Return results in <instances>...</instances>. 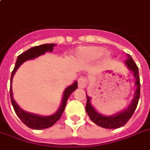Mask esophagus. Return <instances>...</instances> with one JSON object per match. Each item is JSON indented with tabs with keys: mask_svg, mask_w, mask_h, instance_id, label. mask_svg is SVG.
<instances>
[{
	"mask_svg": "<svg viewBox=\"0 0 150 150\" xmlns=\"http://www.w3.org/2000/svg\"><path fill=\"white\" fill-rule=\"evenodd\" d=\"M78 85H79V88L84 89L85 87L86 86V79L84 76L80 77L79 81H78Z\"/></svg>",
	"mask_w": 150,
	"mask_h": 150,
	"instance_id": "obj_1",
	"label": "esophagus"
}]
</instances>
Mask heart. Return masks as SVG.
Listing matches in <instances>:
<instances>
[{"label": "heart", "mask_w": 150, "mask_h": 150, "mask_svg": "<svg viewBox=\"0 0 150 150\" xmlns=\"http://www.w3.org/2000/svg\"><path fill=\"white\" fill-rule=\"evenodd\" d=\"M103 51L104 48L102 47H83L79 49L78 54L79 58L86 61H96L101 55L104 60H108L110 57V52Z\"/></svg>", "instance_id": "b5f03b06"}]
</instances>
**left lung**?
<instances>
[{"mask_svg": "<svg viewBox=\"0 0 150 150\" xmlns=\"http://www.w3.org/2000/svg\"><path fill=\"white\" fill-rule=\"evenodd\" d=\"M127 56H128V59L125 61V64L128 69L132 71L134 73V77L135 78V85L136 86V90L135 92V96L132 101L125 110L112 116H103L94 109V107L90 103V97L87 96L86 94L87 102L86 106V113L89 115V118L91 119V121L102 128L113 129V128H118L121 126H124L131 118V117L132 116V114H134L137 107L138 102H139L140 96V80L139 68L136 64L135 63V61L132 58V57L129 54H127Z\"/></svg>", "mask_w": 150, "mask_h": 150, "instance_id": "obj_1", "label": "left lung"}]
</instances>
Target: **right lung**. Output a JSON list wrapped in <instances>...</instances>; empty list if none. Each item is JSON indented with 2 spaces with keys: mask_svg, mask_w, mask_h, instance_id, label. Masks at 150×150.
<instances>
[{
  "mask_svg": "<svg viewBox=\"0 0 150 150\" xmlns=\"http://www.w3.org/2000/svg\"><path fill=\"white\" fill-rule=\"evenodd\" d=\"M56 44L54 43H47V44H42L40 46H36L30 48L24 53H22L18 57L17 61L15 63V68L13 69L12 73H11V86H10V97L11 101V104H12L14 110H15V113L19 117L20 120L23 122V123L30 128L33 129H44V128H47L49 127H51L54 125V124L56 123L57 121H58L59 119L61 118V115L63 114L64 108H65L66 103L68 100V97L73 92L75 91V89H77L78 87V82L75 81L72 85H71L68 87H67L64 92L63 97H62V101H61V104L59 107L58 110L53 115L50 116H40L37 114H31V113H28V112L25 111L22 109H21L19 106L16 103L15 100L13 99L12 96V87H11V82H12L13 76L15 75V71H17L21 64L24 63L25 61H28V60H31L37 57L40 56L42 54H44L46 52H51L54 50V47Z\"/></svg>",
  "mask_w": 150,
  "mask_h": 150,
  "instance_id": "obj_1",
  "label": "right lung"
}]
</instances>
